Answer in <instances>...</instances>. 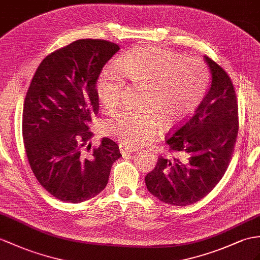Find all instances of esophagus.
<instances>
[{
  "mask_svg": "<svg viewBox=\"0 0 260 260\" xmlns=\"http://www.w3.org/2000/svg\"><path fill=\"white\" fill-rule=\"evenodd\" d=\"M119 148H120V152H121L122 154H125V153L130 154V153H135V152H137V148L131 147V145L125 144V143H120Z\"/></svg>",
  "mask_w": 260,
  "mask_h": 260,
  "instance_id": "34e87169",
  "label": "esophagus"
}]
</instances>
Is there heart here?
I'll use <instances>...</instances> for the list:
<instances>
[{
	"label": "heart",
	"instance_id": "b5f03b06",
	"mask_svg": "<svg viewBox=\"0 0 260 260\" xmlns=\"http://www.w3.org/2000/svg\"><path fill=\"white\" fill-rule=\"evenodd\" d=\"M125 79L143 88V108L113 112L104 120L103 131L125 144L136 145L150 141L159 126L154 111L164 125H173L191 115L205 97L210 75L198 57L182 59L181 55L168 49L132 48L119 62H109L99 75L96 93L104 108L111 110L119 105Z\"/></svg>",
	"mask_w": 260,
	"mask_h": 260
}]
</instances>
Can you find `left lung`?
<instances>
[{"instance_id":"8db88e82","label":"left lung","mask_w":260,"mask_h":260,"mask_svg":"<svg viewBox=\"0 0 260 260\" xmlns=\"http://www.w3.org/2000/svg\"><path fill=\"white\" fill-rule=\"evenodd\" d=\"M211 81L192 117L181 123L167 144L181 157L160 156L145 176L149 192L163 203L186 206L210 193L229 167L238 134V106L232 80L204 56Z\"/></svg>"}]
</instances>
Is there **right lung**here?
I'll use <instances>...</instances> for the list:
<instances>
[{
	"instance_id": "add662e5",
	"label": "right lung",
	"mask_w": 260,
	"mask_h": 260,
	"mask_svg": "<svg viewBox=\"0 0 260 260\" xmlns=\"http://www.w3.org/2000/svg\"><path fill=\"white\" fill-rule=\"evenodd\" d=\"M118 50L104 40L73 42L43 59L25 97L22 131L30 169L48 193L66 203L98 195L121 156L108 138L85 153L91 148V115L99 108L96 82Z\"/></svg>"
}]
</instances>
